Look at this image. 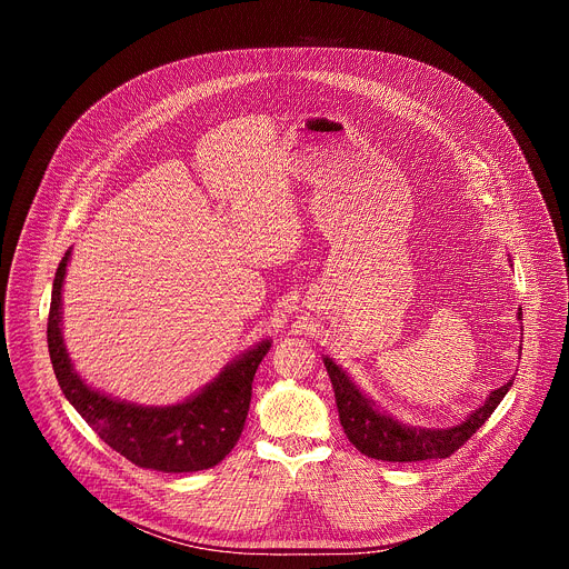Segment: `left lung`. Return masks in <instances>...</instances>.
I'll use <instances>...</instances> for the list:
<instances>
[{
	"label": "left lung",
	"mask_w": 569,
	"mask_h": 569,
	"mask_svg": "<svg viewBox=\"0 0 569 569\" xmlns=\"http://www.w3.org/2000/svg\"><path fill=\"white\" fill-rule=\"evenodd\" d=\"M522 319V310H518ZM323 367L333 382L340 423L349 441L367 457L382 461H426L446 459L459 450L486 421L496 412L513 380L491 391L475 412H470L459 426L452 428H417L400 423L389 412L380 410L360 387L347 376V371L323 356Z\"/></svg>",
	"instance_id": "1"
}]
</instances>
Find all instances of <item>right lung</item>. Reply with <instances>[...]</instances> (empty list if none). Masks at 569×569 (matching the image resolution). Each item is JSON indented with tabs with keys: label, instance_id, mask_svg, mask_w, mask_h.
Returning <instances> with one entry per match:
<instances>
[{
	"label": "right lung",
	"instance_id": "1",
	"mask_svg": "<svg viewBox=\"0 0 569 569\" xmlns=\"http://www.w3.org/2000/svg\"><path fill=\"white\" fill-rule=\"evenodd\" d=\"M71 248L64 252L51 290L47 345L64 398L88 426L139 468L196 472L220 463L246 426L254 373L270 351L263 340L240 353L200 391L176 405H137L90 387L71 365L62 340V283Z\"/></svg>",
	"mask_w": 569,
	"mask_h": 569
}]
</instances>
